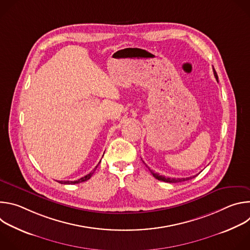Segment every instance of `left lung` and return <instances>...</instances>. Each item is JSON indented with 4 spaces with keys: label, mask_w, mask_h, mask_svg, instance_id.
Wrapping results in <instances>:
<instances>
[{
    "label": "left lung",
    "mask_w": 250,
    "mask_h": 250,
    "mask_svg": "<svg viewBox=\"0 0 250 250\" xmlns=\"http://www.w3.org/2000/svg\"><path fill=\"white\" fill-rule=\"evenodd\" d=\"M213 75H215V77H216V79H217V81H218V74H217V72H216V70L213 69ZM150 172H151V174L153 175V177H155L157 180H159V181H163V182H167V183H178V182H183V181H186V180H189V179H192V178H194L195 176H193V177H188V178H166L165 176H162V175H159V174H157V173H154L152 170H150Z\"/></svg>",
    "instance_id": "obj_1"
}]
</instances>
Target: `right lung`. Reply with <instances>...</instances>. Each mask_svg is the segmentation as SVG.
Returning <instances> with one entry per match:
<instances>
[{
	"mask_svg": "<svg viewBox=\"0 0 250 250\" xmlns=\"http://www.w3.org/2000/svg\"><path fill=\"white\" fill-rule=\"evenodd\" d=\"M96 168H97V166H96ZM96 168L94 169V171L96 170ZM94 171H92L91 173L87 174L86 176H84V177L80 178V179H78V180H76V181H58V182H59L60 184H78V183H81V182H84V181L89 180L90 178L92 177V175L94 174Z\"/></svg>",
	"mask_w": 250,
	"mask_h": 250,
	"instance_id": "add662e5",
	"label": "right lung"
}]
</instances>
